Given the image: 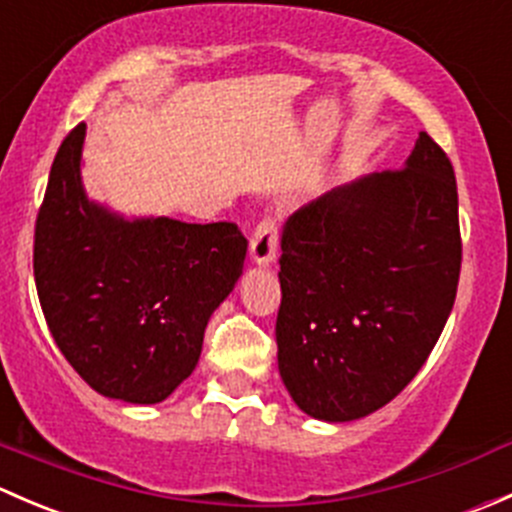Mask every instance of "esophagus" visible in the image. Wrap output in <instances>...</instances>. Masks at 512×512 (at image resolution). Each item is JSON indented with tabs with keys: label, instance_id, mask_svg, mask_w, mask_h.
<instances>
[{
	"label": "esophagus",
	"instance_id": "1",
	"mask_svg": "<svg viewBox=\"0 0 512 512\" xmlns=\"http://www.w3.org/2000/svg\"><path fill=\"white\" fill-rule=\"evenodd\" d=\"M277 255V223L272 218L260 220L250 237V257L257 265H270Z\"/></svg>",
	"mask_w": 512,
	"mask_h": 512
}]
</instances>
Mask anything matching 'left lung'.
<instances>
[{"label": "left lung", "mask_w": 512, "mask_h": 512, "mask_svg": "<svg viewBox=\"0 0 512 512\" xmlns=\"http://www.w3.org/2000/svg\"><path fill=\"white\" fill-rule=\"evenodd\" d=\"M277 364L304 414L389 404L436 347L461 275L456 173L418 136L406 168L337 188L282 227Z\"/></svg>", "instance_id": "8db88e82"}]
</instances>
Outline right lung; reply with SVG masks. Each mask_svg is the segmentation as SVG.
<instances>
[{"mask_svg":"<svg viewBox=\"0 0 512 512\" xmlns=\"http://www.w3.org/2000/svg\"><path fill=\"white\" fill-rule=\"evenodd\" d=\"M86 123L56 151L34 225V280L49 332L98 394L158 404L188 379L210 314L242 275L235 223L126 220L81 188Z\"/></svg>","mask_w":512,"mask_h":512,"instance_id":"right-lung-1","label":"right lung"}]
</instances>
